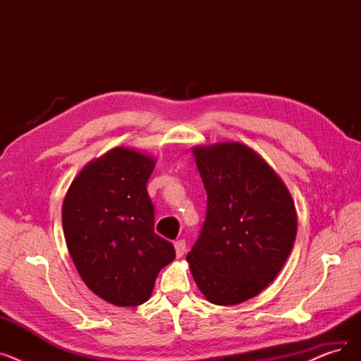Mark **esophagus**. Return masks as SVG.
I'll list each match as a JSON object with an SVG mask.
<instances>
[{"mask_svg": "<svg viewBox=\"0 0 361 361\" xmlns=\"http://www.w3.org/2000/svg\"><path fill=\"white\" fill-rule=\"evenodd\" d=\"M174 247H176V255L177 257H181L185 252V241L184 240H178L174 243Z\"/></svg>", "mask_w": 361, "mask_h": 361, "instance_id": "34e87169", "label": "esophagus"}]
</instances>
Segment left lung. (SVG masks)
<instances>
[{
	"instance_id": "1",
	"label": "left lung",
	"mask_w": 361,
	"mask_h": 361,
	"mask_svg": "<svg viewBox=\"0 0 361 361\" xmlns=\"http://www.w3.org/2000/svg\"><path fill=\"white\" fill-rule=\"evenodd\" d=\"M193 152L207 203L187 262L207 300L240 305L267 288L287 262L297 234L294 202L275 171L245 145Z\"/></svg>"
}]
</instances>
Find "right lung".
<instances>
[{"label": "right lung", "instance_id": "add662e5", "mask_svg": "<svg viewBox=\"0 0 361 361\" xmlns=\"http://www.w3.org/2000/svg\"><path fill=\"white\" fill-rule=\"evenodd\" d=\"M155 159L116 147L86 165L63 203V230L83 282L105 301L133 307L149 300L174 245L155 234L146 184Z\"/></svg>", "mask_w": 361, "mask_h": 361}]
</instances>
